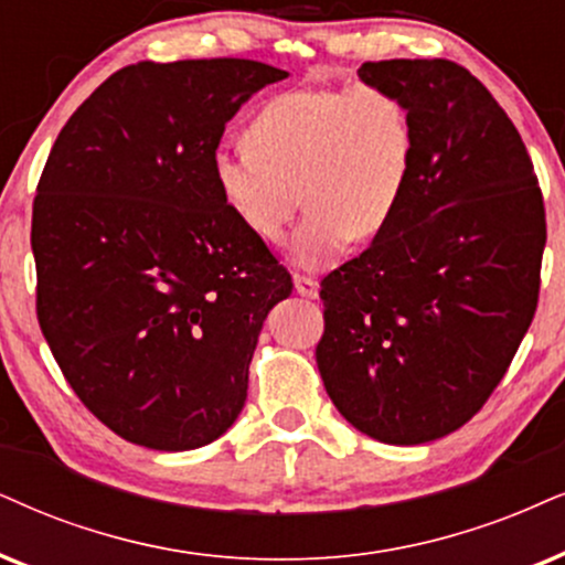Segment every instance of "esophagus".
Listing matches in <instances>:
<instances>
[{"label":"esophagus","instance_id":"34e87169","mask_svg":"<svg viewBox=\"0 0 565 565\" xmlns=\"http://www.w3.org/2000/svg\"><path fill=\"white\" fill-rule=\"evenodd\" d=\"M295 289L299 297H307V299H316L318 297V281L310 276H299L295 274Z\"/></svg>","mask_w":565,"mask_h":565}]
</instances>
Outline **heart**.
<instances>
[{
	"mask_svg": "<svg viewBox=\"0 0 565 565\" xmlns=\"http://www.w3.org/2000/svg\"><path fill=\"white\" fill-rule=\"evenodd\" d=\"M245 138L213 151V184L239 224L266 242L287 230L299 188L307 216L291 258L310 270L339 260L352 237H377L412 180L409 109L383 88L278 93L253 114Z\"/></svg>",
	"mask_w": 565,
	"mask_h": 565,
	"instance_id": "b5f03b06",
	"label": "heart"
}]
</instances>
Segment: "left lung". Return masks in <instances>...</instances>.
Segmentation results:
<instances>
[{
  "instance_id": "obj_1",
  "label": "left lung",
  "mask_w": 565,
  "mask_h": 565,
  "mask_svg": "<svg viewBox=\"0 0 565 565\" xmlns=\"http://www.w3.org/2000/svg\"><path fill=\"white\" fill-rule=\"evenodd\" d=\"M356 75L409 109L414 169L391 224L320 281L316 360L349 425L419 446L469 423L509 370L537 310L545 205L509 114L461 64Z\"/></svg>"
}]
</instances>
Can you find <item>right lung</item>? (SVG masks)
I'll return each mask as SVG.
<instances>
[{
	"label": "right lung",
	"instance_id": "1",
	"mask_svg": "<svg viewBox=\"0 0 565 565\" xmlns=\"http://www.w3.org/2000/svg\"><path fill=\"white\" fill-rule=\"evenodd\" d=\"M287 75L253 60L130 64L49 153L35 310L77 398L119 438L190 451L245 406L263 320L291 276L221 200L211 156L239 106Z\"/></svg>",
	"mask_w": 565,
	"mask_h": 565
}]
</instances>
